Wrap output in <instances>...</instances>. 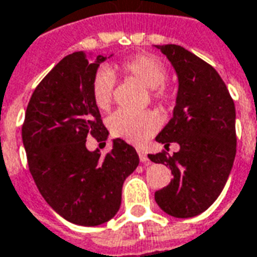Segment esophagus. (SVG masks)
Instances as JSON below:
<instances>
[{"label":"esophagus","mask_w":257,"mask_h":257,"mask_svg":"<svg viewBox=\"0 0 257 257\" xmlns=\"http://www.w3.org/2000/svg\"><path fill=\"white\" fill-rule=\"evenodd\" d=\"M138 154H139L140 161L143 162V164H149V157H147V154L145 153V150L139 149V150H138Z\"/></svg>","instance_id":"34e87169"}]
</instances>
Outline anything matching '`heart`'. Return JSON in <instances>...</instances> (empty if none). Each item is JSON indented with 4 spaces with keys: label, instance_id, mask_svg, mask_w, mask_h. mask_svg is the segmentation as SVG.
Listing matches in <instances>:
<instances>
[{
    "label": "heart",
    "instance_id": "obj_1",
    "mask_svg": "<svg viewBox=\"0 0 257 257\" xmlns=\"http://www.w3.org/2000/svg\"><path fill=\"white\" fill-rule=\"evenodd\" d=\"M122 71L136 81H139L147 89L153 90L154 99L165 101L168 92L164 88L168 71L160 59L151 55H139L123 62ZM115 77L111 70L101 67L92 79V96L95 104L100 110H107L112 100V90ZM108 128L114 136L125 139L134 145H142L150 138L158 128V118L154 112H131L117 110L108 118Z\"/></svg>",
    "mask_w": 257,
    "mask_h": 257
}]
</instances>
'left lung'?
I'll return each instance as SVG.
<instances>
[{
  "label": "left lung",
  "instance_id": "obj_1",
  "mask_svg": "<svg viewBox=\"0 0 257 257\" xmlns=\"http://www.w3.org/2000/svg\"><path fill=\"white\" fill-rule=\"evenodd\" d=\"M178 75L172 118L156 140L180 150L149 154L167 165L173 178L156 191V202L165 213L187 219L202 213L226 186L235 158V106L226 84L210 64L179 45H156Z\"/></svg>",
  "mask_w": 257,
  "mask_h": 257
}]
</instances>
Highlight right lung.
<instances>
[{
    "label": "right lung",
    "mask_w": 257,
    "mask_h": 257,
    "mask_svg": "<svg viewBox=\"0 0 257 257\" xmlns=\"http://www.w3.org/2000/svg\"><path fill=\"white\" fill-rule=\"evenodd\" d=\"M110 56L84 51L63 58L33 92L22 128L31 176L49 206L78 226H99L117 215L125 179L139 156L122 139H112L106 157L86 149V138L108 139L92 79Z\"/></svg>",
    "instance_id": "obj_1"
}]
</instances>
